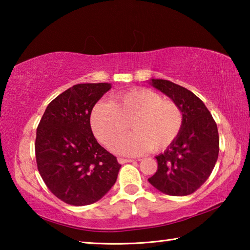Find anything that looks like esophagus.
Returning a JSON list of instances; mask_svg holds the SVG:
<instances>
[{
  "instance_id": "obj_1",
  "label": "esophagus",
  "mask_w": 250,
  "mask_h": 250,
  "mask_svg": "<svg viewBox=\"0 0 250 250\" xmlns=\"http://www.w3.org/2000/svg\"><path fill=\"white\" fill-rule=\"evenodd\" d=\"M119 163H121V164H125V163H130V162H134V160H131V159H122V158H120L119 160Z\"/></svg>"
}]
</instances>
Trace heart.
Instances as JSON below:
<instances>
[{"instance_id":"heart-1","label":"heart","mask_w":250,"mask_h":250,"mask_svg":"<svg viewBox=\"0 0 250 250\" xmlns=\"http://www.w3.org/2000/svg\"><path fill=\"white\" fill-rule=\"evenodd\" d=\"M90 120L97 139L108 147L125 133L130 124L133 133L118 141L113 150L139 155L170 146L181 133L184 116L174 101L164 100L154 90L138 88L116 95L110 104H96Z\"/></svg>"}]
</instances>
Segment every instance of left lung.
<instances>
[{
    "label": "left lung",
    "instance_id": "8db88e82",
    "mask_svg": "<svg viewBox=\"0 0 250 250\" xmlns=\"http://www.w3.org/2000/svg\"><path fill=\"white\" fill-rule=\"evenodd\" d=\"M152 84L180 105L184 124L176 140L155 156L158 170L149 182L167 195H189L205 183L217 161V125L192 91L166 79H152Z\"/></svg>",
    "mask_w": 250,
    "mask_h": 250
}]
</instances>
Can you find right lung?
I'll return each instance as SVG.
<instances>
[{"mask_svg": "<svg viewBox=\"0 0 250 250\" xmlns=\"http://www.w3.org/2000/svg\"><path fill=\"white\" fill-rule=\"evenodd\" d=\"M111 86L78 83L57 96L36 130L37 168L55 196L69 205L96 203L116 183L121 166L97 142L92 108Z\"/></svg>", "mask_w": 250, "mask_h": 250, "instance_id": "right-lung-1", "label": "right lung"}]
</instances>
